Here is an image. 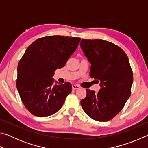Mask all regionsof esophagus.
<instances>
[{
    "mask_svg": "<svg viewBox=\"0 0 148 148\" xmlns=\"http://www.w3.org/2000/svg\"><path fill=\"white\" fill-rule=\"evenodd\" d=\"M72 88L73 90H76V89H78L79 88V86H77V85H72Z\"/></svg>",
    "mask_w": 148,
    "mask_h": 148,
    "instance_id": "1",
    "label": "esophagus"
}]
</instances>
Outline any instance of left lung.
I'll use <instances>...</instances> for the list:
<instances>
[{
  "label": "left lung",
  "mask_w": 148,
  "mask_h": 148,
  "mask_svg": "<svg viewBox=\"0 0 148 148\" xmlns=\"http://www.w3.org/2000/svg\"><path fill=\"white\" fill-rule=\"evenodd\" d=\"M80 47L91 66L90 77L100 82L97 92L86 89L81 105L87 115L98 121L112 119L131 96L133 75L123 50L103 40L82 39Z\"/></svg>",
  "instance_id": "left-lung-1"
}]
</instances>
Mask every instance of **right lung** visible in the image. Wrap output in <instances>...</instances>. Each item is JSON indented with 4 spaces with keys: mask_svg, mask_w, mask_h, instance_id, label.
I'll use <instances>...</instances> for the list:
<instances>
[{
    "mask_svg": "<svg viewBox=\"0 0 148 148\" xmlns=\"http://www.w3.org/2000/svg\"><path fill=\"white\" fill-rule=\"evenodd\" d=\"M80 40L49 36L27 47L17 66L16 86L25 106L34 116L43 117L56 113L71 92V83L53 84V76L76 51Z\"/></svg>",
    "mask_w": 148,
    "mask_h": 148,
    "instance_id": "1",
    "label": "right lung"
}]
</instances>
